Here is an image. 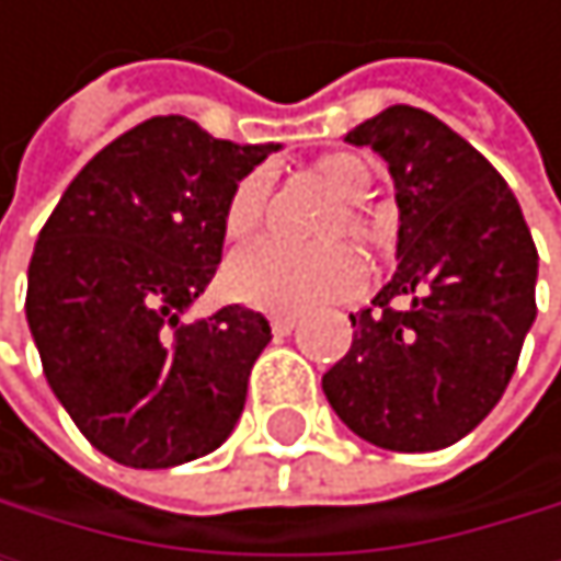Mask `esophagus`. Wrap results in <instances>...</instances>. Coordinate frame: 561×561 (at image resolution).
<instances>
[{"label":"esophagus","mask_w":561,"mask_h":561,"mask_svg":"<svg viewBox=\"0 0 561 561\" xmlns=\"http://www.w3.org/2000/svg\"><path fill=\"white\" fill-rule=\"evenodd\" d=\"M271 328H274V334H290L297 328V314H274Z\"/></svg>","instance_id":"obj_1"}]
</instances>
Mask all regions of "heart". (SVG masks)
<instances>
[{"instance_id": "obj_1", "label": "heart", "mask_w": 561, "mask_h": 561, "mask_svg": "<svg viewBox=\"0 0 561 561\" xmlns=\"http://www.w3.org/2000/svg\"><path fill=\"white\" fill-rule=\"evenodd\" d=\"M314 173L344 201L328 220V237L351 233L375 240V224L357 207L371 190V167L354 153H331L314 163ZM267 173H247L227 201L224 233L227 240L254 237L267 207ZM227 287L237 300L267 307V311H304V307L354 297L364 287V264L347 243H324L314 250H294L277 240H257L243 247L227 267Z\"/></svg>"}]
</instances>
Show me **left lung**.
I'll return each instance as SVG.
<instances>
[{
	"instance_id": "left-lung-1",
	"label": "left lung",
	"mask_w": 561,
	"mask_h": 561,
	"mask_svg": "<svg viewBox=\"0 0 561 561\" xmlns=\"http://www.w3.org/2000/svg\"><path fill=\"white\" fill-rule=\"evenodd\" d=\"M394 180L398 271L351 314L324 375L341 422L388 451H438L505 394L536 321L539 254L499 170L438 116L388 106L347 136Z\"/></svg>"
}]
</instances>
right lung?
<instances>
[{
    "label": "right lung",
    "instance_id": "1",
    "mask_svg": "<svg viewBox=\"0 0 561 561\" xmlns=\"http://www.w3.org/2000/svg\"><path fill=\"white\" fill-rule=\"evenodd\" d=\"M277 144L214 139L186 116L116 136L39 230L25 321L76 428L129 468H173L227 442L271 341L227 304L183 321L217 274L233 186Z\"/></svg>",
    "mask_w": 561,
    "mask_h": 561
}]
</instances>
